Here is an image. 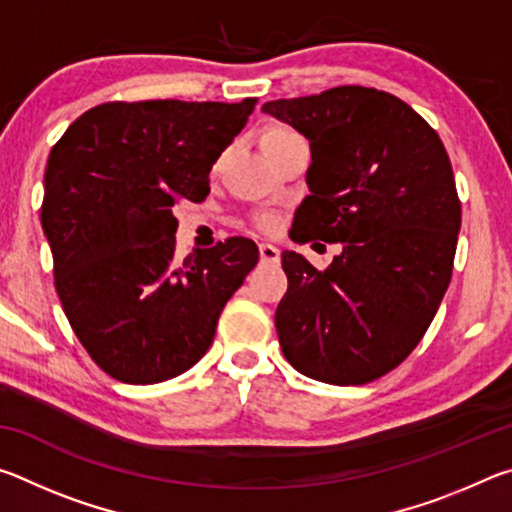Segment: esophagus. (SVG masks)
<instances>
[{
  "instance_id": "esophagus-1",
  "label": "esophagus",
  "mask_w": 512,
  "mask_h": 512,
  "mask_svg": "<svg viewBox=\"0 0 512 512\" xmlns=\"http://www.w3.org/2000/svg\"><path fill=\"white\" fill-rule=\"evenodd\" d=\"M259 259L264 264H280V250L273 244H259Z\"/></svg>"
}]
</instances>
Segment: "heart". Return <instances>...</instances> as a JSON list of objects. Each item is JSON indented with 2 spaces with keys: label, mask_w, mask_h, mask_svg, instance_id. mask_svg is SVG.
I'll list each match as a JSON object with an SVG mask.
<instances>
[{
  "label": "heart",
  "mask_w": 512,
  "mask_h": 512,
  "mask_svg": "<svg viewBox=\"0 0 512 512\" xmlns=\"http://www.w3.org/2000/svg\"><path fill=\"white\" fill-rule=\"evenodd\" d=\"M296 133L291 131V128H271V131H268L266 135H264V142H275V140H287V137H293ZM275 223H277V219L273 214H259L257 216V225L262 230H273L275 228Z\"/></svg>",
  "instance_id": "1"
}]
</instances>
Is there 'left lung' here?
<instances>
[{"label": "left lung", "instance_id": "obj_1", "mask_svg": "<svg viewBox=\"0 0 512 512\" xmlns=\"http://www.w3.org/2000/svg\"><path fill=\"white\" fill-rule=\"evenodd\" d=\"M264 112L309 140L298 244H343L325 271L287 250L275 311L287 361L325 384H368L422 341L452 280L461 201L438 133L384 90L341 85Z\"/></svg>", "mask_w": 512, "mask_h": 512}]
</instances>
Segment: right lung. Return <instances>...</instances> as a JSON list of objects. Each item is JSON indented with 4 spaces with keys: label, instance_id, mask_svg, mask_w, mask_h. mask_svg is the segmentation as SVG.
Segmentation results:
<instances>
[{
    "label": "right lung",
    "instance_id": "obj_1",
    "mask_svg": "<svg viewBox=\"0 0 512 512\" xmlns=\"http://www.w3.org/2000/svg\"><path fill=\"white\" fill-rule=\"evenodd\" d=\"M257 99L110 101L54 144L40 221L54 284L76 339L124 384H158L194 366L253 271L255 241L230 237L176 257L173 207L210 194V169Z\"/></svg>",
    "mask_w": 512,
    "mask_h": 512
}]
</instances>
